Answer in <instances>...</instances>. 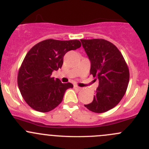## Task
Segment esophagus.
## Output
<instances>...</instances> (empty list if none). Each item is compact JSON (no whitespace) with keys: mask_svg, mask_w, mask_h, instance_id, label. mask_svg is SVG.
<instances>
[{"mask_svg":"<svg viewBox=\"0 0 149 149\" xmlns=\"http://www.w3.org/2000/svg\"><path fill=\"white\" fill-rule=\"evenodd\" d=\"M74 88L76 90H78V91H81V88L79 86H78L77 85H74Z\"/></svg>","mask_w":149,"mask_h":149,"instance_id":"1","label":"esophagus"}]
</instances>
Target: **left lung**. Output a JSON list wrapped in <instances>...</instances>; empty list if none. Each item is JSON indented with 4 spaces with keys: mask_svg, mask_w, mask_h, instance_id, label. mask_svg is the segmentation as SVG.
I'll use <instances>...</instances> for the list:
<instances>
[{
    "mask_svg": "<svg viewBox=\"0 0 149 149\" xmlns=\"http://www.w3.org/2000/svg\"><path fill=\"white\" fill-rule=\"evenodd\" d=\"M91 61L90 74L99 79L94 100L84 106L96 113L115 107L123 99L129 83V69L115 45L103 39L81 40Z\"/></svg>",
    "mask_w": 149,
    "mask_h": 149,
    "instance_id": "left-lung-1",
    "label": "left lung"
}]
</instances>
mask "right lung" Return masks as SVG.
<instances>
[{"label": "right lung", "mask_w": 149, "mask_h": 149, "mask_svg": "<svg viewBox=\"0 0 149 149\" xmlns=\"http://www.w3.org/2000/svg\"><path fill=\"white\" fill-rule=\"evenodd\" d=\"M81 46L79 40H46L37 43L25 56L18 73V86L22 96L30 107L47 112L58 107L65 91L73 88L70 83L63 84L51 76L61 68L67 52Z\"/></svg>", "instance_id": "right-lung-1"}]
</instances>
